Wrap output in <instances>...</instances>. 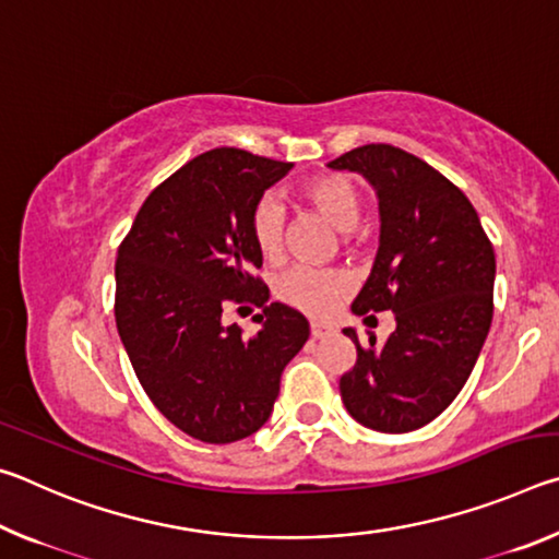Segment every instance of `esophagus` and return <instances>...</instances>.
Listing matches in <instances>:
<instances>
[{"label":"esophagus","mask_w":559,"mask_h":559,"mask_svg":"<svg viewBox=\"0 0 559 559\" xmlns=\"http://www.w3.org/2000/svg\"><path fill=\"white\" fill-rule=\"evenodd\" d=\"M333 333H335L333 325H325V323H313V325H310V335H313L316 340L328 337V335H333Z\"/></svg>","instance_id":"34e87169"}]
</instances>
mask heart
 Listing matches in <instances>:
<instances>
[{
    "mask_svg": "<svg viewBox=\"0 0 559 559\" xmlns=\"http://www.w3.org/2000/svg\"><path fill=\"white\" fill-rule=\"evenodd\" d=\"M300 200L337 231H353L362 216V200L357 187L343 175H323L300 187ZM251 231L259 251L266 259H276L283 251V206L276 197H263L251 214ZM347 290V278L333 269L290 266L276 278V296L288 306L313 318H325L337 308Z\"/></svg>",
    "mask_w": 559,
    "mask_h": 559,
    "instance_id": "heart-1",
    "label": "heart"
}]
</instances>
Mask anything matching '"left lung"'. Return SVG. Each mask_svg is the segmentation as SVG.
<instances>
[{
    "label": "left lung",
    "mask_w": 559,
    "mask_h": 559,
    "mask_svg": "<svg viewBox=\"0 0 559 559\" xmlns=\"http://www.w3.org/2000/svg\"><path fill=\"white\" fill-rule=\"evenodd\" d=\"M333 169L359 173L380 200V249L353 313L392 310L384 345L357 347L340 377L345 409L367 429L404 433L456 400L493 320L496 253L468 197L424 159L384 143L349 150Z\"/></svg>",
    "instance_id": "8db88e82"
}]
</instances>
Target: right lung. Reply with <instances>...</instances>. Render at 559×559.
I'll list each match as a JSON object with an SVG mask.
<instances>
[{
    "mask_svg": "<svg viewBox=\"0 0 559 559\" xmlns=\"http://www.w3.org/2000/svg\"><path fill=\"white\" fill-rule=\"evenodd\" d=\"M293 163L216 147L155 187L116 261V325L140 384L177 429L204 443L251 437L269 421L281 374L308 320L269 300L251 214ZM231 301L264 308L262 330L226 329Z\"/></svg>",
    "mask_w": 559,
    "mask_h": 559,
    "instance_id": "obj_1",
    "label": "right lung"
}]
</instances>
